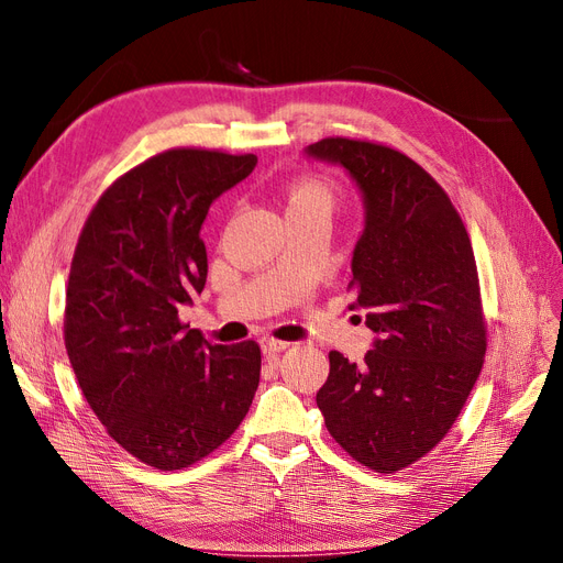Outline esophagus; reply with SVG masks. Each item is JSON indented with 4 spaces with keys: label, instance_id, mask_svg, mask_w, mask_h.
Returning a JSON list of instances; mask_svg holds the SVG:
<instances>
[{
    "label": "esophagus",
    "instance_id": "obj_1",
    "mask_svg": "<svg viewBox=\"0 0 563 563\" xmlns=\"http://www.w3.org/2000/svg\"><path fill=\"white\" fill-rule=\"evenodd\" d=\"M289 346H291L289 342L276 340V338H264V340H262L264 353H280V351H285V349H289Z\"/></svg>",
    "mask_w": 563,
    "mask_h": 563
}]
</instances>
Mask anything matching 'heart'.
I'll return each mask as SVG.
<instances>
[{
    "mask_svg": "<svg viewBox=\"0 0 563 563\" xmlns=\"http://www.w3.org/2000/svg\"><path fill=\"white\" fill-rule=\"evenodd\" d=\"M333 200H335L333 189L323 180H317V177H303V180L294 183L287 194L289 207L317 205V207H327V210H331Z\"/></svg>",
    "mask_w": 563,
    "mask_h": 563,
    "instance_id": "1",
    "label": "heart"
}]
</instances>
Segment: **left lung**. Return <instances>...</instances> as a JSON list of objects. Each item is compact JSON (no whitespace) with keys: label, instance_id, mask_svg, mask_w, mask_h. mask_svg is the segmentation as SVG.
Returning <instances> with one entry per match:
<instances>
[{"label":"left lung","instance_id":"left-lung-1","mask_svg":"<svg viewBox=\"0 0 563 563\" xmlns=\"http://www.w3.org/2000/svg\"><path fill=\"white\" fill-rule=\"evenodd\" d=\"M306 153L344 166L363 194L349 289L376 333L363 365L329 353L317 406L349 456L393 475L448 435L479 378L486 321L475 253L445 189L395 147L329 136Z\"/></svg>","mask_w":563,"mask_h":563}]
</instances>
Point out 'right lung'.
<instances>
[{
    "instance_id": "add662e5",
    "label": "right lung",
    "mask_w": 563,
    "mask_h": 563,
    "mask_svg": "<svg viewBox=\"0 0 563 563\" xmlns=\"http://www.w3.org/2000/svg\"><path fill=\"white\" fill-rule=\"evenodd\" d=\"M255 155L173 147L100 196L73 255L64 340L107 433L157 470L212 454L242 424L260 383V346L212 344L180 321L207 280L200 228Z\"/></svg>"
}]
</instances>
